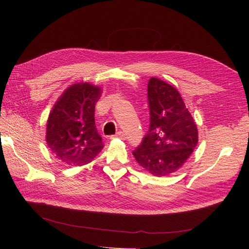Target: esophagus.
I'll return each instance as SVG.
<instances>
[{"label": "esophagus", "instance_id": "esophagus-1", "mask_svg": "<svg viewBox=\"0 0 249 249\" xmlns=\"http://www.w3.org/2000/svg\"><path fill=\"white\" fill-rule=\"evenodd\" d=\"M115 137L124 140V139H125V135H124V132H118V133L115 135Z\"/></svg>", "mask_w": 249, "mask_h": 249}]
</instances>
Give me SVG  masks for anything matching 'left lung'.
Wrapping results in <instances>:
<instances>
[{
    "mask_svg": "<svg viewBox=\"0 0 249 249\" xmlns=\"http://www.w3.org/2000/svg\"><path fill=\"white\" fill-rule=\"evenodd\" d=\"M149 127L135 159L157 177L168 176L183 166L198 141L196 124L178 90L152 78L147 85Z\"/></svg>",
    "mask_w": 249,
    "mask_h": 249,
    "instance_id": "8db88e82",
    "label": "left lung"
}]
</instances>
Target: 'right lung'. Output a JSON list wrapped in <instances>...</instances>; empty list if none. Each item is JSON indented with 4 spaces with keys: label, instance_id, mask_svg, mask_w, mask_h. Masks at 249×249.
Returning <instances> with one entry per match:
<instances>
[{
    "label": "right lung",
    "instance_id": "right-lung-1",
    "mask_svg": "<svg viewBox=\"0 0 249 249\" xmlns=\"http://www.w3.org/2000/svg\"><path fill=\"white\" fill-rule=\"evenodd\" d=\"M101 89L89 83L67 88L50 113L47 143L62 162L81 166L91 162L104 147L94 122L95 102Z\"/></svg>",
    "mask_w": 249,
    "mask_h": 249
}]
</instances>
